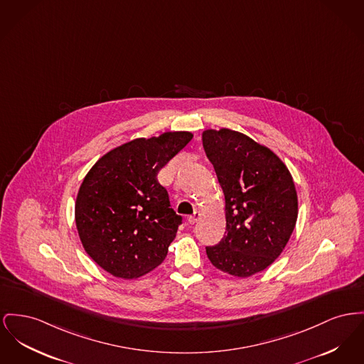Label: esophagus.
Returning <instances> with one entry per match:
<instances>
[{"mask_svg":"<svg viewBox=\"0 0 364 364\" xmlns=\"http://www.w3.org/2000/svg\"><path fill=\"white\" fill-rule=\"evenodd\" d=\"M199 220H200V213L199 212H193V215L188 217V223L190 224H196Z\"/></svg>","mask_w":364,"mask_h":364,"instance_id":"esophagus-1","label":"esophagus"}]
</instances>
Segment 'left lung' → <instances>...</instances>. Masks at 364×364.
I'll list each match as a JSON object with an SVG mask.
<instances>
[{"label":"left lung","instance_id":"8db88e82","mask_svg":"<svg viewBox=\"0 0 364 364\" xmlns=\"http://www.w3.org/2000/svg\"><path fill=\"white\" fill-rule=\"evenodd\" d=\"M225 200V236L206 247L214 267L235 278L268 268L294 231L299 198L291 173L278 155L232 129L202 133Z\"/></svg>","mask_w":364,"mask_h":364}]
</instances>
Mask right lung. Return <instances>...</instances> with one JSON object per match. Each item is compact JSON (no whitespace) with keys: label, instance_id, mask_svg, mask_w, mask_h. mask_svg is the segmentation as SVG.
I'll return each instance as SVG.
<instances>
[{"label":"right lung","instance_id":"right-lung-1","mask_svg":"<svg viewBox=\"0 0 364 364\" xmlns=\"http://www.w3.org/2000/svg\"><path fill=\"white\" fill-rule=\"evenodd\" d=\"M193 137H139L108 151L86 173L75 200L77 231L86 253L112 277L140 278L165 259L181 215L156 174Z\"/></svg>","mask_w":364,"mask_h":364}]
</instances>
